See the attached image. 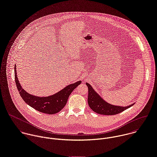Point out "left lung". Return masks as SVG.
I'll return each mask as SVG.
<instances>
[{
  "label": "left lung",
  "instance_id": "8db88e82",
  "mask_svg": "<svg viewBox=\"0 0 157 157\" xmlns=\"http://www.w3.org/2000/svg\"><path fill=\"white\" fill-rule=\"evenodd\" d=\"M86 85L88 87V104L90 108L97 113L104 115H114L118 114L134 105V103L128 107H120L111 105L103 100L100 96L95 92L89 84L86 83Z\"/></svg>",
  "mask_w": 157,
  "mask_h": 157
}]
</instances>
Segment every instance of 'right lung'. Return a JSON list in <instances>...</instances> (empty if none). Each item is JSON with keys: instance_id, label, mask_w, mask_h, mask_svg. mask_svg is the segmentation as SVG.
<instances>
[{"instance_id": "add662e5", "label": "right lung", "mask_w": 157, "mask_h": 157, "mask_svg": "<svg viewBox=\"0 0 157 157\" xmlns=\"http://www.w3.org/2000/svg\"><path fill=\"white\" fill-rule=\"evenodd\" d=\"M15 79L20 95L23 100L35 110L44 113L56 114L62 110L68 101V98L73 90L81 83L79 81L71 84L59 92L50 96L40 97L31 95L22 89L17 75L16 65H15Z\"/></svg>"}]
</instances>
